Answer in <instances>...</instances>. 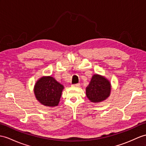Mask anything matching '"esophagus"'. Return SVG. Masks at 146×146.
Segmentation results:
<instances>
[{"instance_id": "esophagus-1", "label": "esophagus", "mask_w": 146, "mask_h": 146, "mask_svg": "<svg viewBox=\"0 0 146 146\" xmlns=\"http://www.w3.org/2000/svg\"><path fill=\"white\" fill-rule=\"evenodd\" d=\"M80 84H72V86L73 87H79L80 86Z\"/></svg>"}]
</instances>
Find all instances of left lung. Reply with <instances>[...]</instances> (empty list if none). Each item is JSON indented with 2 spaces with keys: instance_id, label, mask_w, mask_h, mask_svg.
<instances>
[{
  "instance_id": "left-lung-1",
  "label": "left lung",
  "mask_w": 146,
  "mask_h": 146,
  "mask_svg": "<svg viewBox=\"0 0 146 146\" xmlns=\"http://www.w3.org/2000/svg\"><path fill=\"white\" fill-rule=\"evenodd\" d=\"M111 92V84L104 76L94 74L86 88V95L91 102L98 103L106 100Z\"/></svg>"
}]
</instances>
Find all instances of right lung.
Wrapping results in <instances>:
<instances>
[{
  "instance_id": "1",
  "label": "right lung",
  "mask_w": 146,
  "mask_h": 146,
  "mask_svg": "<svg viewBox=\"0 0 146 146\" xmlns=\"http://www.w3.org/2000/svg\"><path fill=\"white\" fill-rule=\"evenodd\" d=\"M64 86L51 76H43L35 85L34 93L36 100L46 106H58Z\"/></svg>"
}]
</instances>
